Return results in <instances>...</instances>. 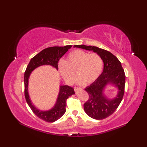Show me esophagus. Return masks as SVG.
Returning <instances> with one entry per match:
<instances>
[{
	"mask_svg": "<svg viewBox=\"0 0 147 147\" xmlns=\"http://www.w3.org/2000/svg\"><path fill=\"white\" fill-rule=\"evenodd\" d=\"M82 90V88H78V87H74L75 91H77L78 90Z\"/></svg>",
	"mask_w": 147,
	"mask_h": 147,
	"instance_id": "esophagus-1",
	"label": "esophagus"
}]
</instances>
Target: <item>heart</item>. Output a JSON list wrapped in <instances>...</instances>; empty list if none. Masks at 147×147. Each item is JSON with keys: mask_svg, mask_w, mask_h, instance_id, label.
Listing matches in <instances>:
<instances>
[{"mask_svg": "<svg viewBox=\"0 0 147 147\" xmlns=\"http://www.w3.org/2000/svg\"><path fill=\"white\" fill-rule=\"evenodd\" d=\"M102 66L103 61L98 54L76 50L69 53L65 61L60 62L59 70L67 83L74 82L76 72L77 84H90L99 78Z\"/></svg>", "mask_w": 147, "mask_h": 147, "instance_id": "heart-1", "label": "heart"}]
</instances>
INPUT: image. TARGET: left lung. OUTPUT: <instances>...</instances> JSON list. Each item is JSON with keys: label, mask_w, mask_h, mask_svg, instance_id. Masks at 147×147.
<instances>
[{"label": "left lung", "mask_w": 147, "mask_h": 147, "mask_svg": "<svg viewBox=\"0 0 147 147\" xmlns=\"http://www.w3.org/2000/svg\"><path fill=\"white\" fill-rule=\"evenodd\" d=\"M74 47L93 51L98 54L104 62V70L96 80L84 89L89 99L84 104V112L92 118L103 119L113 114L123 99L126 76L120 61L112 53L96 47L76 45ZM108 84L117 87L119 92L113 100L103 94L105 88Z\"/></svg>", "instance_id": "left-lung-1"}]
</instances>
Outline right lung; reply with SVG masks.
<instances>
[{"label":"right lung","mask_w":147,"mask_h":147,"mask_svg":"<svg viewBox=\"0 0 147 147\" xmlns=\"http://www.w3.org/2000/svg\"><path fill=\"white\" fill-rule=\"evenodd\" d=\"M72 45L64 47H53L44 49L30 59L24 72V96L28 104L34 113L39 118L47 122L53 123L63 117L66 109V100L75 94L74 88L67 85L60 86L59 93L55 105L51 109L42 111L32 104L28 93V82L30 73L39 66L50 65L58 70V61Z\"/></svg>","instance_id":"obj_1"}]
</instances>
